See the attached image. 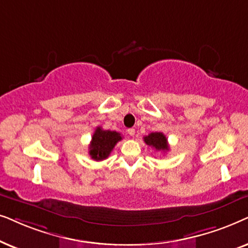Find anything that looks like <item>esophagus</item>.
Returning <instances> with one entry per match:
<instances>
[{
	"mask_svg": "<svg viewBox=\"0 0 248 248\" xmlns=\"http://www.w3.org/2000/svg\"><path fill=\"white\" fill-rule=\"evenodd\" d=\"M127 133H128V134H129L131 137H133V136H134V135H135V129H134V128H129V129H128V130H127Z\"/></svg>",
	"mask_w": 248,
	"mask_h": 248,
	"instance_id": "obj_1",
	"label": "esophagus"
}]
</instances>
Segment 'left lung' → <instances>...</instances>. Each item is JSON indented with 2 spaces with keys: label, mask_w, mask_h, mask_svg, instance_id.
I'll return each mask as SVG.
<instances>
[{
  "label": "left lung",
  "mask_w": 248,
  "mask_h": 248,
  "mask_svg": "<svg viewBox=\"0 0 248 248\" xmlns=\"http://www.w3.org/2000/svg\"><path fill=\"white\" fill-rule=\"evenodd\" d=\"M144 141L148 146L153 147L158 152L169 151V144H168L167 137L162 133H151L148 136L144 137Z\"/></svg>",
  "instance_id": "left-lung-1"
}]
</instances>
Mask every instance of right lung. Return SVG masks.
Returning a JSON list of instances; mask_svg holds the SVG:
<instances>
[{
    "label": "right lung",
    "mask_w": 248,
    "mask_h": 248,
    "mask_svg": "<svg viewBox=\"0 0 248 248\" xmlns=\"http://www.w3.org/2000/svg\"><path fill=\"white\" fill-rule=\"evenodd\" d=\"M122 140L121 135L117 131L103 130L101 127L95 129L90 144V155L95 161H102L108 158L113 150L115 144Z\"/></svg>",
    "instance_id": "add662e5"
}]
</instances>
